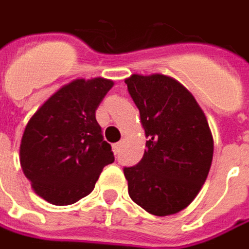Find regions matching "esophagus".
<instances>
[{
  "mask_svg": "<svg viewBox=\"0 0 249 249\" xmlns=\"http://www.w3.org/2000/svg\"><path fill=\"white\" fill-rule=\"evenodd\" d=\"M120 149H121V143H114V144H113V151H114V154H118V153H120Z\"/></svg>",
  "mask_w": 249,
  "mask_h": 249,
  "instance_id": "34e87169",
  "label": "esophagus"
}]
</instances>
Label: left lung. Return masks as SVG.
I'll list each match as a JSON object with an SVG mask.
<instances>
[{
  "label": "left lung",
  "instance_id": "1",
  "mask_svg": "<svg viewBox=\"0 0 249 249\" xmlns=\"http://www.w3.org/2000/svg\"><path fill=\"white\" fill-rule=\"evenodd\" d=\"M141 113L146 150L133 167H125L128 193L151 215L167 216L196 198L210 172L213 139L194 96L162 74L125 80Z\"/></svg>",
  "mask_w": 249,
  "mask_h": 249
}]
</instances>
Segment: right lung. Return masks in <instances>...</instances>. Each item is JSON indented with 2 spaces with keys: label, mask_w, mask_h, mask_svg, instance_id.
Listing matches in <instances>:
<instances>
[{
  "label": "right lung",
  "mask_w": 249,
  "mask_h": 249,
  "mask_svg": "<svg viewBox=\"0 0 249 249\" xmlns=\"http://www.w3.org/2000/svg\"><path fill=\"white\" fill-rule=\"evenodd\" d=\"M113 87L105 78L75 80L53 93L27 123L20 165L34 192L55 205H70L93 190L114 161L96 108Z\"/></svg>",
  "instance_id": "add662e5"
}]
</instances>
